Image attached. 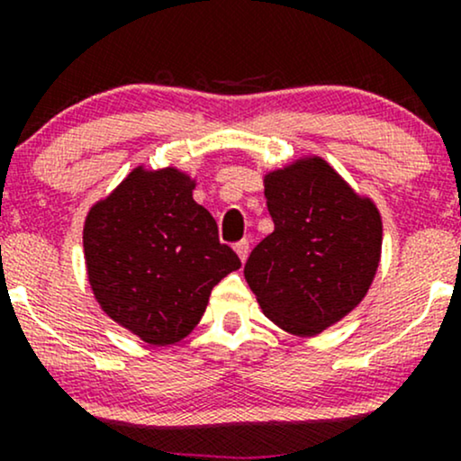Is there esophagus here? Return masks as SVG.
<instances>
[{"label": "esophagus", "instance_id": "esophagus-1", "mask_svg": "<svg viewBox=\"0 0 461 461\" xmlns=\"http://www.w3.org/2000/svg\"><path fill=\"white\" fill-rule=\"evenodd\" d=\"M236 253H238V258H240V262L245 264L247 262V258H249V240H240V242H236Z\"/></svg>", "mask_w": 461, "mask_h": 461}]
</instances>
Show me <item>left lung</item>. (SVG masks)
Returning <instances> with one entry per match:
<instances>
[{"label": "left lung", "mask_w": 461, "mask_h": 461, "mask_svg": "<svg viewBox=\"0 0 461 461\" xmlns=\"http://www.w3.org/2000/svg\"><path fill=\"white\" fill-rule=\"evenodd\" d=\"M264 194L275 230L251 251L245 279L273 325L319 336L368 294L382 262V214L314 153L264 173Z\"/></svg>", "instance_id": "obj_1"}]
</instances>
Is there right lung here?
Instances as JSON below:
<instances>
[{
  "instance_id": "obj_1",
  "label": "right lung",
  "mask_w": 461,
  "mask_h": 461,
  "mask_svg": "<svg viewBox=\"0 0 461 461\" xmlns=\"http://www.w3.org/2000/svg\"><path fill=\"white\" fill-rule=\"evenodd\" d=\"M197 177L139 164L84 221V262L95 301L153 347L197 327L210 293L240 260L219 242L212 214L193 199Z\"/></svg>"
}]
</instances>
